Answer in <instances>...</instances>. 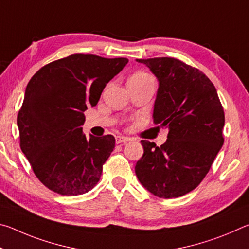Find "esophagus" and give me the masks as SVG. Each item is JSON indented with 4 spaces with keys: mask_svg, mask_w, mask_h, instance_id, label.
I'll use <instances>...</instances> for the list:
<instances>
[{
    "mask_svg": "<svg viewBox=\"0 0 249 249\" xmlns=\"http://www.w3.org/2000/svg\"><path fill=\"white\" fill-rule=\"evenodd\" d=\"M130 141V138L126 136H116V144H122V142H127Z\"/></svg>",
    "mask_w": 249,
    "mask_h": 249,
    "instance_id": "esophagus-1",
    "label": "esophagus"
}]
</instances>
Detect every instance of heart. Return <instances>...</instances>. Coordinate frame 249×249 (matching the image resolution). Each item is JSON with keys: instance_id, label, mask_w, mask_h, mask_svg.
Masks as SVG:
<instances>
[{"instance_id": "obj_1", "label": "heart", "mask_w": 249, "mask_h": 249, "mask_svg": "<svg viewBox=\"0 0 249 249\" xmlns=\"http://www.w3.org/2000/svg\"><path fill=\"white\" fill-rule=\"evenodd\" d=\"M130 78H133V79H140V80H142V79H148V78H150L148 74L147 73H145V72H137V73H135V74H133L132 77Z\"/></svg>"}]
</instances>
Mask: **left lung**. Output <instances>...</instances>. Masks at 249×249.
<instances>
[{
    "instance_id": "left-lung-1",
    "label": "left lung",
    "mask_w": 249,
    "mask_h": 249,
    "mask_svg": "<svg viewBox=\"0 0 249 249\" xmlns=\"http://www.w3.org/2000/svg\"><path fill=\"white\" fill-rule=\"evenodd\" d=\"M158 80L155 124L168 127L160 147L142 141L135 172L146 190L163 199L184 196L208 174L224 138V111L215 87L200 70L174 58L136 59Z\"/></svg>"
}]
</instances>
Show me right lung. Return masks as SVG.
<instances>
[{"mask_svg": "<svg viewBox=\"0 0 249 249\" xmlns=\"http://www.w3.org/2000/svg\"><path fill=\"white\" fill-rule=\"evenodd\" d=\"M128 59L71 54L39 69L29 80L18 116L20 149L44 185L61 196H80L99 182L115 147L112 135L87 138L81 126L105 86Z\"/></svg>", "mask_w": 249, "mask_h": 249, "instance_id": "add662e5", "label": "right lung"}]
</instances>
